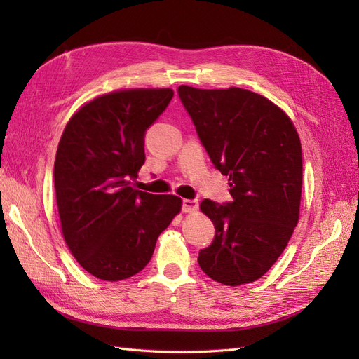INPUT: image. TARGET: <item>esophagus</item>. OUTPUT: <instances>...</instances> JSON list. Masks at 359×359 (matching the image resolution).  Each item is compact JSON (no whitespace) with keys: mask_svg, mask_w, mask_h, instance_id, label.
Segmentation results:
<instances>
[{"mask_svg":"<svg viewBox=\"0 0 359 359\" xmlns=\"http://www.w3.org/2000/svg\"><path fill=\"white\" fill-rule=\"evenodd\" d=\"M198 201L194 199H184L182 201V211L184 212H196L198 211Z\"/></svg>","mask_w":359,"mask_h":359,"instance_id":"34e87169","label":"esophagus"}]
</instances>
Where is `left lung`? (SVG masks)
Segmentation results:
<instances>
[{
  "label": "left lung",
  "instance_id": "8db88e82",
  "mask_svg": "<svg viewBox=\"0 0 359 359\" xmlns=\"http://www.w3.org/2000/svg\"><path fill=\"white\" fill-rule=\"evenodd\" d=\"M178 94L214 166L229 177L233 198L201 203L215 238L201 250L199 266L226 286L253 283L276 264L299 220L298 132L281 107L253 91L181 85Z\"/></svg>",
  "mask_w": 359,
  "mask_h": 359
}]
</instances>
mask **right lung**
<instances>
[{
    "label": "right lung",
    "instance_id": "obj_1",
    "mask_svg": "<svg viewBox=\"0 0 359 359\" xmlns=\"http://www.w3.org/2000/svg\"><path fill=\"white\" fill-rule=\"evenodd\" d=\"M172 97L170 88L116 90L82 104L64 128L53 166L61 232L97 278L140 273L181 211L178 196L132 187L145 163V130Z\"/></svg>",
    "mask_w": 359,
    "mask_h": 359
}]
</instances>
